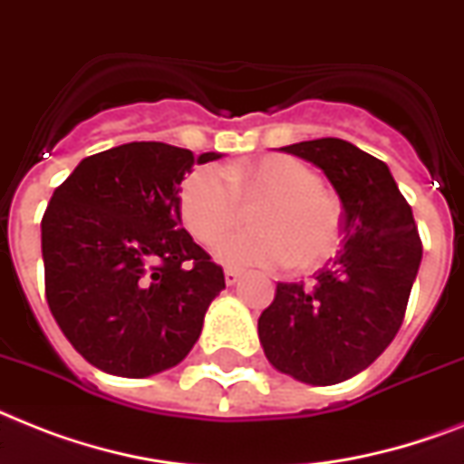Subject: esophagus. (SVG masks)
<instances>
[{"label": "esophagus", "mask_w": 464, "mask_h": 464, "mask_svg": "<svg viewBox=\"0 0 464 464\" xmlns=\"http://www.w3.org/2000/svg\"><path fill=\"white\" fill-rule=\"evenodd\" d=\"M240 276H243V274H240L238 269H231V266H228V269L224 271V278H226V285H236L240 281Z\"/></svg>", "instance_id": "esophagus-1"}]
</instances>
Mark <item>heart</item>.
<instances>
[{
  "label": "heart",
  "instance_id": "1",
  "mask_svg": "<svg viewBox=\"0 0 464 464\" xmlns=\"http://www.w3.org/2000/svg\"><path fill=\"white\" fill-rule=\"evenodd\" d=\"M245 205L255 231L226 236L217 257L231 266H288L312 269L336 252L341 240V207L322 188L307 164L271 154L250 164L198 167L180 183L179 212L186 228L209 245L238 224Z\"/></svg>",
  "mask_w": 464,
  "mask_h": 464
}]
</instances>
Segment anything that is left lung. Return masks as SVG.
Returning <instances> with one entry per match:
<instances>
[{
  "label": "left lung",
  "mask_w": 464,
  "mask_h": 464,
  "mask_svg": "<svg viewBox=\"0 0 464 464\" xmlns=\"http://www.w3.org/2000/svg\"><path fill=\"white\" fill-rule=\"evenodd\" d=\"M312 161L343 202V247L312 284H276L257 322L278 372L331 386L374 362L401 329L421 262L412 209L389 167L341 138L281 147Z\"/></svg>",
  "instance_id": "8db88e82"
}]
</instances>
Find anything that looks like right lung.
Wrapping results in <instances>:
<instances>
[{
  "mask_svg": "<svg viewBox=\"0 0 464 464\" xmlns=\"http://www.w3.org/2000/svg\"><path fill=\"white\" fill-rule=\"evenodd\" d=\"M195 157L167 142L92 154L56 188L43 217L44 293L52 317L92 367L142 379L176 367L226 288L180 228V180Z\"/></svg>",
  "mask_w": 464,
  "mask_h": 464,
  "instance_id": "right-lung-1",
  "label": "right lung"
}]
</instances>
